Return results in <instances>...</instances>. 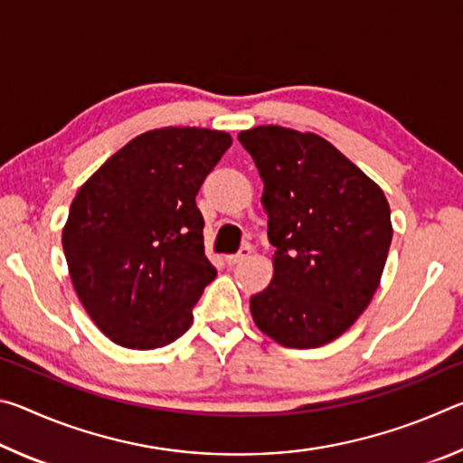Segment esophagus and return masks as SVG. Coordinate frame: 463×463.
Listing matches in <instances>:
<instances>
[{
  "label": "esophagus",
  "instance_id": "1",
  "mask_svg": "<svg viewBox=\"0 0 463 463\" xmlns=\"http://www.w3.org/2000/svg\"><path fill=\"white\" fill-rule=\"evenodd\" d=\"M250 250H253V249H250V245H242V247H241V250H239V253H237V255H229V257H226V261H229L231 265L242 263V261H245L247 257L250 255Z\"/></svg>",
  "mask_w": 463,
  "mask_h": 463
}]
</instances>
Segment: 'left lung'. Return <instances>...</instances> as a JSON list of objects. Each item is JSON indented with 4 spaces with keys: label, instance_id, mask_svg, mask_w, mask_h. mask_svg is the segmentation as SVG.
I'll return each instance as SVG.
<instances>
[{
    "label": "left lung",
    "instance_id": "left-lung-1",
    "mask_svg": "<svg viewBox=\"0 0 463 463\" xmlns=\"http://www.w3.org/2000/svg\"><path fill=\"white\" fill-rule=\"evenodd\" d=\"M239 143L263 179L273 278L250 296V315L284 347L331 343L372 302L392 242L378 184L312 132L242 130Z\"/></svg>",
    "mask_w": 463,
    "mask_h": 463
}]
</instances>
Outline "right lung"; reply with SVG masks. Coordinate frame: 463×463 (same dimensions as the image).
<instances>
[{"label": "right lung", "instance_id": "1", "mask_svg": "<svg viewBox=\"0 0 463 463\" xmlns=\"http://www.w3.org/2000/svg\"><path fill=\"white\" fill-rule=\"evenodd\" d=\"M231 145L221 130H148L77 192L62 250L83 308L114 343L156 349L190 328L216 278L195 195Z\"/></svg>", "mask_w": 463, "mask_h": 463}]
</instances>
